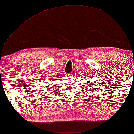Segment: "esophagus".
<instances>
[{
	"instance_id": "obj_1",
	"label": "esophagus",
	"mask_w": 134,
	"mask_h": 134,
	"mask_svg": "<svg viewBox=\"0 0 134 134\" xmlns=\"http://www.w3.org/2000/svg\"><path fill=\"white\" fill-rule=\"evenodd\" d=\"M75 72H75V70H73L72 72L70 73V75H72V76H74V75H75Z\"/></svg>"
}]
</instances>
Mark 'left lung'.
Returning a JSON list of instances; mask_svg holds the SVG:
<instances>
[{
  "label": "left lung",
  "instance_id": "obj_1",
  "mask_svg": "<svg viewBox=\"0 0 134 134\" xmlns=\"http://www.w3.org/2000/svg\"><path fill=\"white\" fill-rule=\"evenodd\" d=\"M86 80H87V79H86ZM88 80V81H90V80ZM88 81H86V82L88 83H86L85 87H86V88H86V89H87V88H88V87H89V86H91V85H92V84H91V82H88Z\"/></svg>",
  "mask_w": 134,
  "mask_h": 134
}]
</instances>
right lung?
Here are the masks:
<instances>
[{
    "mask_svg": "<svg viewBox=\"0 0 134 134\" xmlns=\"http://www.w3.org/2000/svg\"><path fill=\"white\" fill-rule=\"evenodd\" d=\"M61 76H62L61 75H58V77H57L56 78H54L53 80H57L59 79V78H60V77H61ZM52 85V86H49V87H50V88H52V87H55V85ZM44 88H46L45 87H44Z\"/></svg>",
    "mask_w": 134,
    "mask_h": 134,
    "instance_id": "obj_1",
    "label": "right lung"
}]
</instances>
